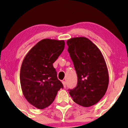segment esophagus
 I'll use <instances>...</instances> for the list:
<instances>
[{
    "mask_svg": "<svg viewBox=\"0 0 128 128\" xmlns=\"http://www.w3.org/2000/svg\"><path fill=\"white\" fill-rule=\"evenodd\" d=\"M62 83H63V85H64V88H66V82H64V81H63Z\"/></svg>",
    "mask_w": 128,
    "mask_h": 128,
    "instance_id": "1",
    "label": "esophagus"
}]
</instances>
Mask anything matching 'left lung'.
<instances>
[{"label": "left lung", "instance_id": "1", "mask_svg": "<svg viewBox=\"0 0 128 128\" xmlns=\"http://www.w3.org/2000/svg\"><path fill=\"white\" fill-rule=\"evenodd\" d=\"M67 45L78 76L76 87L69 89L70 95L80 106H93L102 98L108 88L109 76L106 61L99 49L88 38H71Z\"/></svg>", "mask_w": 128, "mask_h": 128}]
</instances>
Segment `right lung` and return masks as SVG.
Listing matches in <instances>:
<instances>
[{
	"label": "right lung",
	"mask_w": 128,
	"mask_h": 128,
	"mask_svg": "<svg viewBox=\"0 0 128 128\" xmlns=\"http://www.w3.org/2000/svg\"><path fill=\"white\" fill-rule=\"evenodd\" d=\"M64 41L44 39L31 49L20 70L22 92L28 102L38 109L53 102L58 92L64 88L53 64L62 54Z\"/></svg>",
	"instance_id": "obj_1"
}]
</instances>
